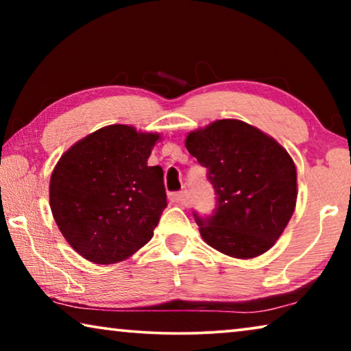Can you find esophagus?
<instances>
[{"label": "esophagus", "mask_w": 351, "mask_h": 351, "mask_svg": "<svg viewBox=\"0 0 351 351\" xmlns=\"http://www.w3.org/2000/svg\"><path fill=\"white\" fill-rule=\"evenodd\" d=\"M170 199L173 201V203H178L181 206H189L187 204V198H186V192H173L170 195Z\"/></svg>", "instance_id": "obj_1"}]
</instances>
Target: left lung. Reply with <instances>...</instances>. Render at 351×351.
<instances>
[{
	"mask_svg": "<svg viewBox=\"0 0 351 351\" xmlns=\"http://www.w3.org/2000/svg\"><path fill=\"white\" fill-rule=\"evenodd\" d=\"M186 147L207 169L217 195L212 215L193 213L207 245L235 258L274 246L295 209L297 171L288 152L237 119L189 133Z\"/></svg>",
	"mask_w": 351,
	"mask_h": 351,
	"instance_id": "1",
	"label": "left lung"
}]
</instances>
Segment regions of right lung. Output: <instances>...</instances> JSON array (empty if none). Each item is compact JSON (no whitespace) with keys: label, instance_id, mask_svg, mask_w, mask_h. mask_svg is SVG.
<instances>
[{"label":"right lung","instance_id":"right-lung-1","mask_svg":"<svg viewBox=\"0 0 351 351\" xmlns=\"http://www.w3.org/2000/svg\"><path fill=\"white\" fill-rule=\"evenodd\" d=\"M158 139L156 133L108 125L77 142L57 162L51 210L83 258L117 263L150 241L167 207L164 171L147 165Z\"/></svg>","mask_w":351,"mask_h":351}]
</instances>
